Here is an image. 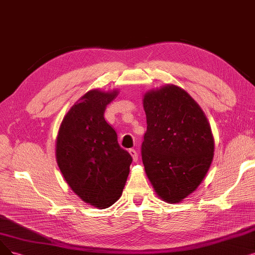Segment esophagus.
Returning <instances> with one entry per match:
<instances>
[{"instance_id":"34e87169","label":"esophagus","mask_w":255,"mask_h":255,"mask_svg":"<svg viewBox=\"0 0 255 255\" xmlns=\"http://www.w3.org/2000/svg\"><path fill=\"white\" fill-rule=\"evenodd\" d=\"M128 152H129V155L131 156V158H133V161H134V162H137V160H138V152H137V150H135V149H133V148H130V149L128 150Z\"/></svg>"}]
</instances>
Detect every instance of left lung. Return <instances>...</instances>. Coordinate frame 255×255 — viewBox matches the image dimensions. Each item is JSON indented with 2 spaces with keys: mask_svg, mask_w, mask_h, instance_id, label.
Returning a JSON list of instances; mask_svg holds the SVG:
<instances>
[{
  "mask_svg": "<svg viewBox=\"0 0 255 255\" xmlns=\"http://www.w3.org/2000/svg\"><path fill=\"white\" fill-rule=\"evenodd\" d=\"M143 108L145 172L162 200L179 203L197 189L210 167L215 141L208 120L186 91L175 85L145 93Z\"/></svg>",
  "mask_w": 255,
  "mask_h": 255,
  "instance_id": "left-lung-1",
  "label": "left lung"
}]
</instances>
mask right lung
<instances>
[{"label": "right lung", "instance_id": "add662e5", "mask_svg": "<svg viewBox=\"0 0 255 255\" xmlns=\"http://www.w3.org/2000/svg\"><path fill=\"white\" fill-rule=\"evenodd\" d=\"M117 95L118 91H89L69 110L56 138V161L66 182L81 200L100 209L120 198L133 161L104 117Z\"/></svg>", "mask_w": 255, "mask_h": 255}]
</instances>
